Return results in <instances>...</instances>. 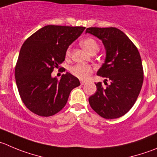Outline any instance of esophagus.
I'll return each instance as SVG.
<instances>
[{
    "label": "esophagus",
    "instance_id": "obj_1",
    "mask_svg": "<svg viewBox=\"0 0 157 157\" xmlns=\"http://www.w3.org/2000/svg\"><path fill=\"white\" fill-rule=\"evenodd\" d=\"M80 83H81V85L82 86H83V85H85L86 83V81H82V80H81V81H80Z\"/></svg>",
    "mask_w": 157,
    "mask_h": 157
}]
</instances>
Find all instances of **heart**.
<instances>
[{
  "label": "heart",
  "instance_id": "heart-1",
  "mask_svg": "<svg viewBox=\"0 0 157 157\" xmlns=\"http://www.w3.org/2000/svg\"><path fill=\"white\" fill-rule=\"evenodd\" d=\"M81 44L88 52L89 53H93L97 52L99 48L98 42L96 40L92 38H86L81 41ZM66 56H70L71 55V48L68 47L65 52ZM93 68L91 65L87 64H77V65H73L70 68V71L73 75L78 78L80 79H87L92 73Z\"/></svg>",
  "mask_w": 157,
  "mask_h": 157
}]
</instances>
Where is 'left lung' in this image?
Segmentation results:
<instances>
[{
  "instance_id": "1",
  "label": "left lung",
  "mask_w": 157,
  "mask_h": 157,
  "mask_svg": "<svg viewBox=\"0 0 157 157\" xmlns=\"http://www.w3.org/2000/svg\"><path fill=\"white\" fill-rule=\"evenodd\" d=\"M89 33L102 40L106 50L105 63L97 75L109 80L105 88L95 83L97 91L89 102L92 109L105 119L124 116L135 104L143 82V68L136 46L116 28H88Z\"/></svg>"
}]
</instances>
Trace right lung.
<instances>
[{"label": "right lung", "instance_id": "add662e5", "mask_svg": "<svg viewBox=\"0 0 157 157\" xmlns=\"http://www.w3.org/2000/svg\"><path fill=\"white\" fill-rule=\"evenodd\" d=\"M85 27L47 25L24 42L15 66L16 84L25 106L43 117L54 116L66 105L71 91L80 86L69 72L60 80L52 77L55 68L65 61L68 46Z\"/></svg>", "mask_w": 157, "mask_h": 157}]
</instances>
